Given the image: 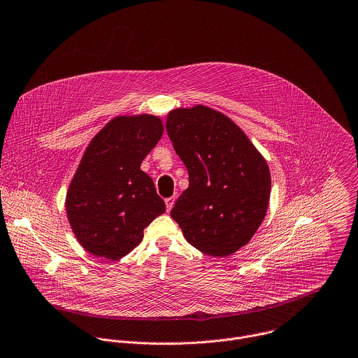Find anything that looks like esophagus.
Here are the masks:
<instances>
[{"mask_svg":"<svg viewBox=\"0 0 358 358\" xmlns=\"http://www.w3.org/2000/svg\"><path fill=\"white\" fill-rule=\"evenodd\" d=\"M174 202H176V196L166 198V208H167V212H170V210H171V208L174 206Z\"/></svg>","mask_w":358,"mask_h":358,"instance_id":"esophagus-1","label":"esophagus"}]
</instances>
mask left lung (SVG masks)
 <instances>
[{"instance_id": "obj_1", "label": "left lung", "mask_w": 358, "mask_h": 358, "mask_svg": "<svg viewBox=\"0 0 358 358\" xmlns=\"http://www.w3.org/2000/svg\"><path fill=\"white\" fill-rule=\"evenodd\" d=\"M166 129L189 176L171 217L201 252L234 254L266 215L271 173L265 159L238 125L205 106L170 111Z\"/></svg>"}]
</instances>
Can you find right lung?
<instances>
[{
    "label": "right lung",
    "instance_id": "right-lung-1",
    "mask_svg": "<svg viewBox=\"0 0 358 358\" xmlns=\"http://www.w3.org/2000/svg\"><path fill=\"white\" fill-rule=\"evenodd\" d=\"M159 117H115L89 143L66 192V216L79 244L117 261L143 238V229L164 213V201L141 170L163 135Z\"/></svg>",
    "mask_w": 358,
    "mask_h": 358
}]
</instances>
